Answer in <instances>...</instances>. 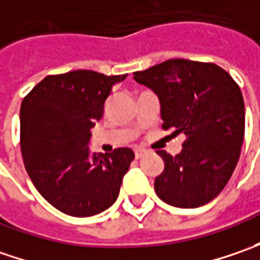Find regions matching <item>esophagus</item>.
Instances as JSON below:
<instances>
[{
    "label": "esophagus",
    "instance_id": "34e87169",
    "mask_svg": "<svg viewBox=\"0 0 260 260\" xmlns=\"http://www.w3.org/2000/svg\"><path fill=\"white\" fill-rule=\"evenodd\" d=\"M146 155V150L145 149H137L135 152V156H136V159H140V157H143V156Z\"/></svg>",
    "mask_w": 260,
    "mask_h": 260
}]
</instances>
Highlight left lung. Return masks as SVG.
Returning a JSON list of instances; mask_svg holds the SVG:
<instances>
[{"instance_id":"obj_1","label":"left lung","mask_w":260,"mask_h":260,"mask_svg":"<svg viewBox=\"0 0 260 260\" xmlns=\"http://www.w3.org/2000/svg\"><path fill=\"white\" fill-rule=\"evenodd\" d=\"M136 82L160 101L165 130L184 133L182 150L156 176L157 197L179 208H197L223 191L235 172L245 137V103L236 81L214 63L169 59L135 72Z\"/></svg>"}]
</instances>
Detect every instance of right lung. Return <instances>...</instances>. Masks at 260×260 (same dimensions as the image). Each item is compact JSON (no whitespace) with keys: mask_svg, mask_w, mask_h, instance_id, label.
<instances>
[{"mask_svg":"<svg viewBox=\"0 0 260 260\" xmlns=\"http://www.w3.org/2000/svg\"><path fill=\"white\" fill-rule=\"evenodd\" d=\"M127 75L72 71L49 75L20 108V146L27 174L47 203L72 217L100 214L114 204L135 159L128 147L89 153L91 128L105 100Z\"/></svg>","mask_w":260,"mask_h":260,"instance_id":"1","label":"right lung"}]
</instances>
